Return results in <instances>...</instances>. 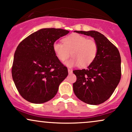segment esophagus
Masks as SVG:
<instances>
[{
  "instance_id": "34e87169",
  "label": "esophagus",
  "mask_w": 132,
  "mask_h": 132,
  "mask_svg": "<svg viewBox=\"0 0 132 132\" xmlns=\"http://www.w3.org/2000/svg\"><path fill=\"white\" fill-rule=\"evenodd\" d=\"M68 72H69V74H71V73H72V69H68Z\"/></svg>"
}]
</instances>
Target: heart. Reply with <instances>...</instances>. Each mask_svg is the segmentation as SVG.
I'll return each mask as SVG.
<instances>
[{
    "mask_svg": "<svg viewBox=\"0 0 132 132\" xmlns=\"http://www.w3.org/2000/svg\"><path fill=\"white\" fill-rule=\"evenodd\" d=\"M63 44L54 42L53 49L59 60L64 62L71 56L72 59L66 62L68 67L79 65L80 67L88 66L94 61L98 51L97 44L94 40L78 33H73L64 38Z\"/></svg>",
    "mask_w": 132,
    "mask_h": 132,
    "instance_id": "1",
    "label": "heart"
}]
</instances>
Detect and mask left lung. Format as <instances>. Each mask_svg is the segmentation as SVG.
<instances>
[{
	"instance_id": "1",
	"label": "left lung",
	"mask_w": 132,
	"mask_h": 132,
	"mask_svg": "<svg viewBox=\"0 0 132 132\" xmlns=\"http://www.w3.org/2000/svg\"><path fill=\"white\" fill-rule=\"evenodd\" d=\"M90 36L97 44L96 57L86 69L75 70L77 80L73 90L79 99L99 105L109 99L121 78V58L117 48L97 31H75Z\"/></svg>"
}]
</instances>
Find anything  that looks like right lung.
<instances>
[{"instance_id": "1", "label": "right lung", "mask_w": 132, "mask_h": 132, "mask_svg": "<svg viewBox=\"0 0 132 132\" xmlns=\"http://www.w3.org/2000/svg\"><path fill=\"white\" fill-rule=\"evenodd\" d=\"M69 32L61 28H42L17 46L12 75L18 91L26 101L42 104L57 94L68 72L56 56L53 45Z\"/></svg>"}]
</instances>
